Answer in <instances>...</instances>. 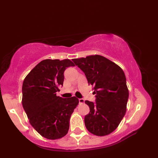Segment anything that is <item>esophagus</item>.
<instances>
[{
    "instance_id": "esophagus-1",
    "label": "esophagus",
    "mask_w": 158,
    "mask_h": 158,
    "mask_svg": "<svg viewBox=\"0 0 158 158\" xmlns=\"http://www.w3.org/2000/svg\"><path fill=\"white\" fill-rule=\"evenodd\" d=\"M79 102L81 104H83L85 102V100L83 98H79Z\"/></svg>"
}]
</instances>
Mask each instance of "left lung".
I'll list each match as a JSON object with an SVG mask.
<instances>
[{"label":"left lung","instance_id":"1","mask_svg":"<svg viewBox=\"0 0 158 158\" xmlns=\"http://www.w3.org/2000/svg\"><path fill=\"white\" fill-rule=\"evenodd\" d=\"M94 87L95 102L86 101L89 113L85 117L88 131L97 136L110 134L126 112L129 90L125 73L118 65L100 55L73 59Z\"/></svg>","mask_w":158,"mask_h":158}]
</instances>
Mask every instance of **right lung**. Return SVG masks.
I'll return each mask as SVG.
<instances>
[{"label":"right lung","mask_w":158,"mask_h":158,"mask_svg":"<svg viewBox=\"0 0 158 158\" xmlns=\"http://www.w3.org/2000/svg\"><path fill=\"white\" fill-rule=\"evenodd\" d=\"M75 64L70 60H45L24 79L22 106L31 125L43 137L56 139L69 129L71 114L79 104L76 97L64 98L56 95L63 86L64 72Z\"/></svg>","instance_id":"obj_1"}]
</instances>
